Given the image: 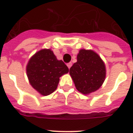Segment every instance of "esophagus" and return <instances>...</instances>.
<instances>
[{"instance_id":"esophagus-1","label":"esophagus","mask_w":133,"mask_h":133,"mask_svg":"<svg viewBox=\"0 0 133 133\" xmlns=\"http://www.w3.org/2000/svg\"><path fill=\"white\" fill-rule=\"evenodd\" d=\"M71 66H72L71 62H69V63H67V66L69 69H70V68L71 67Z\"/></svg>"}]
</instances>
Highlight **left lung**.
I'll list each match as a JSON object with an SVG mask.
<instances>
[{"label":"left lung","mask_w":133,"mask_h":133,"mask_svg":"<svg viewBox=\"0 0 133 133\" xmlns=\"http://www.w3.org/2000/svg\"><path fill=\"white\" fill-rule=\"evenodd\" d=\"M69 73L76 89L82 94L97 91L106 77V68L100 57L93 51L82 49Z\"/></svg>","instance_id":"8db88e82"}]
</instances>
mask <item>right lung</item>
I'll list each match as a JSON object with an SVG mask.
<instances>
[{"label":"right lung","instance_id":"1","mask_svg":"<svg viewBox=\"0 0 133 133\" xmlns=\"http://www.w3.org/2000/svg\"><path fill=\"white\" fill-rule=\"evenodd\" d=\"M69 72L62 60H58L50 49H42L31 58L26 73L33 88L42 95L52 93L58 87L60 77Z\"/></svg>","mask_w":133,"mask_h":133}]
</instances>
